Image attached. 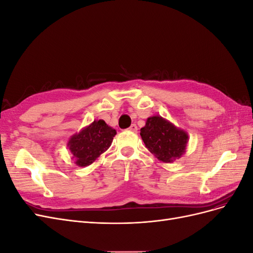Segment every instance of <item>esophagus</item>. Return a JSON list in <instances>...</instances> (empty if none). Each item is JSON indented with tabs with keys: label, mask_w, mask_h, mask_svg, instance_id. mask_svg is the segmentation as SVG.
Returning a JSON list of instances; mask_svg holds the SVG:
<instances>
[{
	"label": "esophagus",
	"mask_w": 253,
	"mask_h": 253,
	"mask_svg": "<svg viewBox=\"0 0 253 253\" xmlns=\"http://www.w3.org/2000/svg\"><path fill=\"white\" fill-rule=\"evenodd\" d=\"M129 131H132V132H134V133H136L137 132V126L135 125V124H133L131 126H129Z\"/></svg>",
	"instance_id": "obj_1"
}]
</instances>
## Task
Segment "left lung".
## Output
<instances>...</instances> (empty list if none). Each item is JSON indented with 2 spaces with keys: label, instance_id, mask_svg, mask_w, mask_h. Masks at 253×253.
I'll return each mask as SVG.
<instances>
[{
  "label": "left lung",
  "instance_id": "obj_1",
  "mask_svg": "<svg viewBox=\"0 0 253 253\" xmlns=\"http://www.w3.org/2000/svg\"><path fill=\"white\" fill-rule=\"evenodd\" d=\"M140 136L147 149L163 163H173L186 152L187 132L160 116L149 117Z\"/></svg>",
  "mask_w": 253,
  "mask_h": 253
}]
</instances>
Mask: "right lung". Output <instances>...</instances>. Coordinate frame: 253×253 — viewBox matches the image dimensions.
<instances>
[{"label":"right lung","mask_w":253,"mask_h":253,"mask_svg":"<svg viewBox=\"0 0 253 253\" xmlns=\"http://www.w3.org/2000/svg\"><path fill=\"white\" fill-rule=\"evenodd\" d=\"M116 129L105 124L104 120H95L71 137L67 147L75 158V164L86 167L93 164L102 153L108 150L113 142Z\"/></svg>","instance_id":"obj_1"}]
</instances>
